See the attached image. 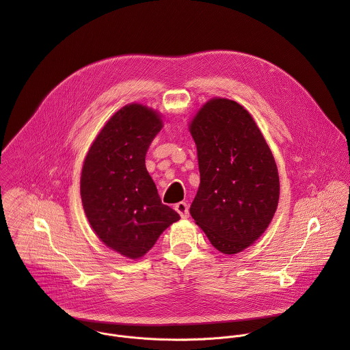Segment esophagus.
I'll list each match as a JSON object with an SVG mask.
<instances>
[{"mask_svg": "<svg viewBox=\"0 0 350 350\" xmlns=\"http://www.w3.org/2000/svg\"><path fill=\"white\" fill-rule=\"evenodd\" d=\"M174 209L177 211V213L183 217L187 219L189 216V211H188V205L185 202H178L174 205Z\"/></svg>", "mask_w": 350, "mask_h": 350, "instance_id": "obj_1", "label": "esophagus"}]
</instances>
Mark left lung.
Wrapping results in <instances>:
<instances>
[{
    "label": "left lung",
    "mask_w": 350,
    "mask_h": 350,
    "mask_svg": "<svg viewBox=\"0 0 350 350\" xmlns=\"http://www.w3.org/2000/svg\"><path fill=\"white\" fill-rule=\"evenodd\" d=\"M189 131L201 174L189 213L217 251L238 254L266 231L275 213L274 157L252 116L231 99H211Z\"/></svg>",
    "instance_id": "1"
}]
</instances>
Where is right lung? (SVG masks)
I'll list each match as a JSON object with an SVG mask.
<instances>
[{"label":"right lung","mask_w":350,"mask_h":350,"mask_svg":"<svg viewBox=\"0 0 350 350\" xmlns=\"http://www.w3.org/2000/svg\"><path fill=\"white\" fill-rule=\"evenodd\" d=\"M162 129L157 112L126 105L104 126L85 157L80 192L85 216L107 246L138 259L180 215L163 205L145 167L148 148Z\"/></svg>","instance_id":"obj_1"}]
</instances>
